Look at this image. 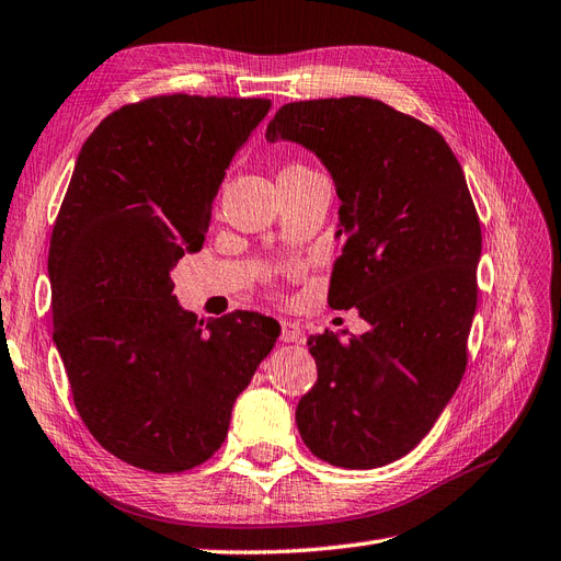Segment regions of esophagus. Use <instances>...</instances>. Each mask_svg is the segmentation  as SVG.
<instances>
[{"label": "esophagus", "mask_w": 561, "mask_h": 561, "mask_svg": "<svg viewBox=\"0 0 561 561\" xmlns=\"http://www.w3.org/2000/svg\"><path fill=\"white\" fill-rule=\"evenodd\" d=\"M280 339L285 344H295V342H304V332L293 320H280Z\"/></svg>", "instance_id": "obj_1"}]
</instances>
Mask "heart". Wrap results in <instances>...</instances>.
<instances>
[{"label": "heart", "mask_w": 561, "mask_h": 561, "mask_svg": "<svg viewBox=\"0 0 561 561\" xmlns=\"http://www.w3.org/2000/svg\"><path fill=\"white\" fill-rule=\"evenodd\" d=\"M304 171H307V168H301V165H287L283 173H304Z\"/></svg>", "instance_id": "heart-1"}]
</instances>
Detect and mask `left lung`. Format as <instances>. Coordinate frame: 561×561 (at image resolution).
<instances>
[{
	"mask_svg": "<svg viewBox=\"0 0 561 561\" xmlns=\"http://www.w3.org/2000/svg\"><path fill=\"white\" fill-rule=\"evenodd\" d=\"M266 140L301 145L332 175L344 250L328 304L369 322L309 336L318 381L297 404L299 435L339 468L393 463L466 369L482 231L463 168L437 130L360 95L283 105Z\"/></svg>",
	"mask_w": 561,
	"mask_h": 561,
	"instance_id": "left-lung-1",
	"label": "left lung"
}]
</instances>
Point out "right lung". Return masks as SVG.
Wrapping results in <instances>:
<instances>
[{"instance_id": "add662e5", "label": "right lung", "mask_w": 561, "mask_h": 561, "mask_svg": "<svg viewBox=\"0 0 561 561\" xmlns=\"http://www.w3.org/2000/svg\"><path fill=\"white\" fill-rule=\"evenodd\" d=\"M268 110L149 98L103 118L77 157L48 248L54 344L87 428L135 468L208 461L280 334L254 311L198 320L171 278L203 248L227 168Z\"/></svg>"}]
</instances>
